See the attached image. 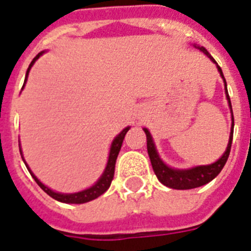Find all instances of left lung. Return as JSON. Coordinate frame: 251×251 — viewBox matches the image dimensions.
I'll return each instance as SVG.
<instances>
[{"label": "left lung", "instance_id": "obj_1", "mask_svg": "<svg viewBox=\"0 0 251 251\" xmlns=\"http://www.w3.org/2000/svg\"><path fill=\"white\" fill-rule=\"evenodd\" d=\"M195 49H198L202 53H204L208 58H210L218 68V72L220 73V76L223 78L224 82V87H226V96L228 100V105L230 109V116H232V126H230V134L229 141H228V146H226V151L222 155V157H219L218 160L208 165H197V167L186 168V169H178V168H172L167 165L164 161L161 160L160 155L157 152L156 146L152 139V135L149 131V129H143L147 137V151H149L150 160L152 164V169L156 175L157 179L160 181L163 185L171 187V189H177V190H187V189H194V187H199L206 185L210 181L216 177V176L222 172V169L226 165L228 156L230 152V146H232V139H233V127H234V118L233 112H232V104H230L229 95H228V90H226V82L224 78V74L222 72V68L219 66L218 62L214 60V57L211 56L210 53L207 52V49L201 45L193 44Z\"/></svg>", "mask_w": 251, "mask_h": 251}]
</instances>
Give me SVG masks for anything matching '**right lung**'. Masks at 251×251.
Returning <instances> with one entry per match:
<instances>
[{"mask_svg": "<svg viewBox=\"0 0 251 251\" xmlns=\"http://www.w3.org/2000/svg\"><path fill=\"white\" fill-rule=\"evenodd\" d=\"M45 52H40L37 54L35 58L32 60V62L29 64L28 69H27V73H25V84L23 87L25 86V82H27V78H28V74H29V70L33 66V64L36 62V60H39V57H41L44 54ZM130 126L125 127V129L122 130L121 133L118 134L117 137L114 138L113 142H112V145H110V149H109V156H108V161H106V165H105V169L102 172V175L99 177V179L96 182L92 185V186L87 187L84 190H80V191H76V193H58V191H54L52 189H49L47 185L41 182L40 179L37 178L36 176L33 175L32 171L29 169V167L25 163V157H23V153H22V149H21V143H19V151H21V155H22V159L25 161V167L28 169V172L31 173L32 176V178L36 181V183L39 186L43 189V190L49 195V197H52L53 199H56L58 202H62V203H72V204H82V203H87L90 202V201H94L98 197H100L101 194H104L108 189H109L110 183H112V179H113V176H114V165H116V160H117V156H118V152H120V150H121V146H122V142H124V138H125L126 133L129 131Z\"/></svg>", "mask_w": 251, "mask_h": 251, "instance_id": "right-lung-1", "label": "right lung"}]
</instances>
